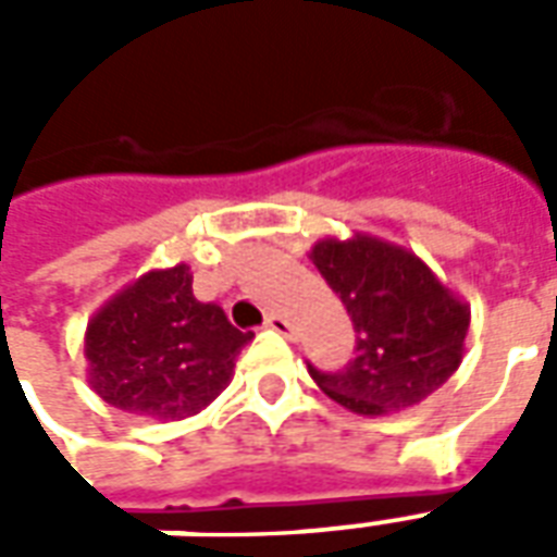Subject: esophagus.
Wrapping results in <instances>:
<instances>
[{
    "label": "esophagus",
    "mask_w": 557,
    "mask_h": 557,
    "mask_svg": "<svg viewBox=\"0 0 557 557\" xmlns=\"http://www.w3.org/2000/svg\"><path fill=\"white\" fill-rule=\"evenodd\" d=\"M265 327H268V331H277V334H283V337H292L289 319H283L280 313H268L265 315Z\"/></svg>",
    "instance_id": "esophagus-1"
}]
</instances>
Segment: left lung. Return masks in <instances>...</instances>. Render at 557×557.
<instances>
[{
  "mask_svg": "<svg viewBox=\"0 0 557 557\" xmlns=\"http://www.w3.org/2000/svg\"><path fill=\"white\" fill-rule=\"evenodd\" d=\"M310 259L346 304L358 334L355 358L337 373L307 363L334 403L370 418L403 411L456 373L466 349L468 307L418 256L355 235L349 242H319Z\"/></svg>",
  "mask_w": 557,
  "mask_h": 557,
  "instance_id": "obj_1",
  "label": "left lung"
}]
</instances>
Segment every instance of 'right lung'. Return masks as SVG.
Listing matches in <instances>:
<instances>
[{
    "instance_id": "right-lung-1",
    "label": "right lung",
    "mask_w": 557,
    "mask_h": 557,
    "mask_svg": "<svg viewBox=\"0 0 557 557\" xmlns=\"http://www.w3.org/2000/svg\"><path fill=\"white\" fill-rule=\"evenodd\" d=\"M250 337L220 304L196 301L187 265L148 271L89 322V385L131 414L190 418L230 385Z\"/></svg>"
}]
</instances>
